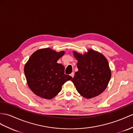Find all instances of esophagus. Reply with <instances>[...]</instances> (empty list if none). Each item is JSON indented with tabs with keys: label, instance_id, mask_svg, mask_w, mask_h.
<instances>
[{
	"label": "esophagus",
	"instance_id": "obj_1",
	"mask_svg": "<svg viewBox=\"0 0 133 133\" xmlns=\"http://www.w3.org/2000/svg\"><path fill=\"white\" fill-rule=\"evenodd\" d=\"M74 74H74V72H72V73H71V74H70V76L73 78V77H74Z\"/></svg>",
	"mask_w": 133,
	"mask_h": 133
}]
</instances>
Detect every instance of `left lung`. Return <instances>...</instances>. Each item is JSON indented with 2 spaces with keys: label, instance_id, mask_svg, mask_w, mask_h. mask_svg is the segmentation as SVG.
<instances>
[{
  "label": "left lung",
  "instance_id": "left-lung-1",
  "mask_svg": "<svg viewBox=\"0 0 133 133\" xmlns=\"http://www.w3.org/2000/svg\"><path fill=\"white\" fill-rule=\"evenodd\" d=\"M78 71L72 82L81 96L87 99L99 96L106 89L111 77L108 61L103 54L91 49L84 54L74 51Z\"/></svg>",
  "mask_w": 133,
  "mask_h": 133
}]
</instances>
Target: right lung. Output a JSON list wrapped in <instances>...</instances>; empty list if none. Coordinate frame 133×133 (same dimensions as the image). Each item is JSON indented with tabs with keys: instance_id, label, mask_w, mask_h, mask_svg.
Listing matches in <instances>:
<instances>
[{
	"instance_id": "1",
	"label": "right lung",
	"mask_w": 133,
	"mask_h": 133,
	"mask_svg": "<svg viewBox=\"0 0 133 133\" xmlns=\"http://www.w3.org/2000/svg\"><path fill=\"white\" fill-rule=\"evenodd\" d=\"M64 51L57 52L49 48L35 51L24 67L27 83L36 96L46 99L56 97L62 86L72 77L64 74V67L57 61Z\"/></svg>"
}]
</instances>
